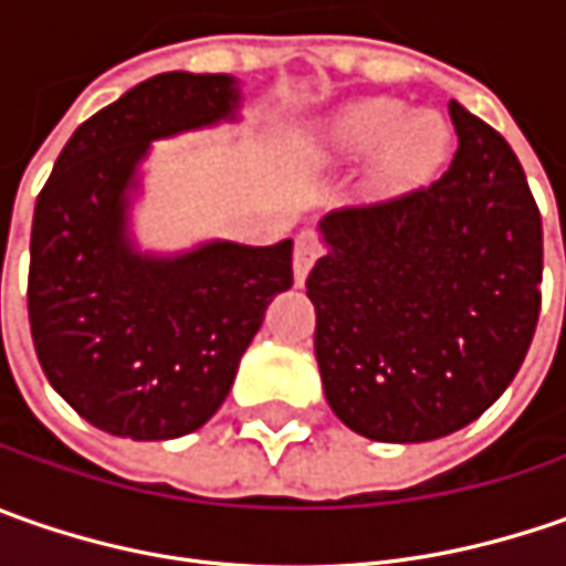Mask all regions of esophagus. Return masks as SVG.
Instances as JSON below:
<instances>
[{"label":"esophagus","mask_w":566,"mask_h":566,"mask_svg":"<svg viewBox=\"0 0 566 566\" xmlns=\"http://www.w3.org/2000/svg\"><path fill=\"white\" fill-rule=\"evenodd\" d=\"M317 254H321V242H317L315 232H302L295 239V254H293V273H295V286L305 283L308 271L315 268Z\"/></svg>","instance_id":"esophagus-1"}]
</instances>
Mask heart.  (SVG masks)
<instances>
[{
    "instance_id": "obj_1",
    "label": "heart",
    "mask_w": 566,
    "mask_h": 566,
    "mask_svg": "<svg viewBox=\"0 0 566 566\" xmlns=\"http://www.w3.org/2000/svg\"><path fill=\"white\" fill-rule=\"evenodd\" d=\"M315 147L327 164L337 166L371 157V195L400 198L438 179L453 150V128L441 113H412L397 97H365L321 122Z\"/></svg>"
}]
</instances>
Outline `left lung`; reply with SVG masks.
<instances>
[{"instance_id":"left-lung-1","label":"left lung","mask_w":566,"mask_h":566,"mask_svg":"<svg viewBox=\"0 0 566 566\" xmlns=\"http://www.w3.org/2000/svg\"><path fill=\"white\" fill-rule=\"evenodd\" d=\"M453 164L434 186L327 213L305 286L337 419L384 444L475 422L530 353L542 305V217L523 166L450 99Z\"/></svg>"}]
</instances>
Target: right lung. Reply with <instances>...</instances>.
<instances>
[{
  "label": "right lung",
  "mask_w": 566,
  "mask_h": 566,
  "mask_svg": "<svg viewBox=\"0 0 566 566\" xmlns=\"http://www.w3.org/2000/svg\"><path fill=\"white\" fill-rule=\"evenodd\" d=\"M239 109L232 75L147 77L77 125L36 198L33 349L55 394L99 431H198L227 400L271 298L293 286V239L160 254L132 232L154 142L239 122Z\"/></svg>",
  "instance_id": "1"
}]
</instances>
